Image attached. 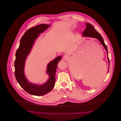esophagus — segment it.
<instances>
[{
  "label": "esophagus",
  "mask_w": 121,
  "mask_h": 121,
  "mask_svg": "<svg viewBox=\"0 0 121 121\" xmlns=\"http://www.w3.org/2000/svg\"><path fill=\"white\" fill-rule=\"evenodd\" d=\"M63 58L65 59H67L68 58H69V56L67 55H65L63 56Z\"/></svg>",
  "instance_id": "34e87169"
}]
</instances>
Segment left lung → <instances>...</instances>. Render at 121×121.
Wrapping results in <instances>:
<instances>
[{"instance_id": "1", "label": "left lung", "mask_w": 121, "mask_h": 121, "mask_svg": "<svg viewBox=\"0 0 121 121\" xmlns=\"http://www.w3.org/2000/svg\"><path fill=\"white\" fill-rule=\"evenodd\" d=\"M86 28L83 31V32L82 33V35L84 37H89L97 39L100 42V43H101L102 45L104 46V48H105V49L107 52V56L108 57V51L107 47L106 45V44H105L104 39H103L101 35L95 29L92 25L90 23H86ZM108 64L109 65V58H108ZM108 70H109V69H108Z\"/></svg>"}]
</instances>
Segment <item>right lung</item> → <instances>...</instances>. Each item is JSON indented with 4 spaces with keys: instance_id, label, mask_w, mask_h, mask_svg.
Segmentation results:
<instances>
[{
    "instance_id": "right-lung-1",
    "label": "right lung",
    "mask_w": 121,
    "mask_h": 121,
    "mask_svg": "<svg viewBox=\"0 0 121 121\" xmlns=\"http://www.w3.org/2000/svg\"><path fill=\"white\" fill-rule=\"evenodd\" d=\"M49 26L48 24H41L29 29L22 37L16 52L14 61L16 79L20 86L26 92L35 96L44 95L52 90L55 82V73L58 63L61 59V56H58L48 64L46 71L49 77L45 83L39 85L33 84L29 82L26 78L24 69L27 57L39 34L43 32Z\"/></svg>"
}]
</instances>
